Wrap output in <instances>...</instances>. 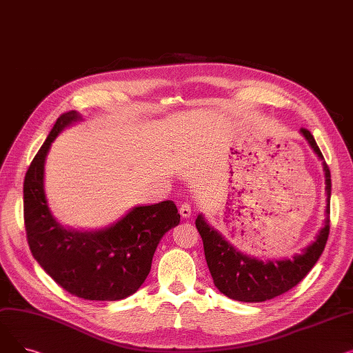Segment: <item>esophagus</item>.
<instances>
[{
  "instance_id": "obj_1",
  "label": "esophagus",
  "mask_w": 353,
  "mask_h": 353,
  "mask_svg": "<svg viewBox=\"0 0 353 353\" xmlns=\"http://www.w3.org/2000/svg\"><path fill=\"white\" fill-rule=\"evenodd\" d=\"M179 212H180L181 217L189 219V217L192 216V206L189 205V203H183V205H181L180 209H179Z\"/></svg>"
}]
</instances>
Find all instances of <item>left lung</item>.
Masks as SVG:
<instances>
[{
  "instance_id": "left-lung-1",
  "label": "left lung",
  "mask_w": 353,
  "mask_h": 353,
  "mask_svg": "<svg viewBox=\"0 0 353 353\" xmlns=\"http://www.w3.org/2000/svg\"><path fill=\"white\" fill-rule=\"evenodd\" d=\"M313 152L323 161V156L309 130L301 128ZM326 183V220L312 245L302 253H296L290 259L262 262L237 252L228 240L199 214L196 228L201 236L206 262L213 277L214 286L228 298L239 302H265L276 298L298 285L321 257L329 236V201H330V170L323 161Z\"/></svg>"
}]
</instances>
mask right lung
<instances>
[{"mask_svg":"<svg viewBox=\"0 0 353 353\" xmlns=\"http://www.w3.org/2000/svg\"><path fill=\"white\" fill-rule=\"evenodd\" d=\"M81 120L68 111L55 121L24 179V223L30 250L68 293L87 301H120L133 294L150 273L164 233L180 223L172 200L137 206L117 223L96 232L63 228L52 217L44 192L46 157L63 130Z\"/></svg>","mask_w":353,"mask_h":353,"instance_id":"1","label":"right lung"}]
</instances>
